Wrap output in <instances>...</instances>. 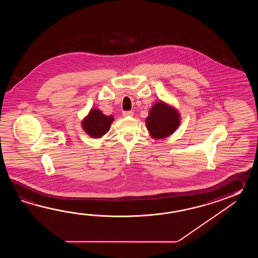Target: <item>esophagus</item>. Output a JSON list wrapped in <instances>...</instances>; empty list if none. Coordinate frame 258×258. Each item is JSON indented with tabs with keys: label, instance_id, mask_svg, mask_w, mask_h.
I'll return each mask as SVG.
<instances>
[{
	"label": "esophagus",
	"instance_id": "34e87169",
	"mask_svg": "<svg viewBox=\"0 0 258 258\" xmlns=\"http://www.w3.org/2000/svg\"><path fill=\"white\" fill-rule=\"evenodd\" d=\"M122 115L124 117H131L134 115V111L133 110H124V111H122Z\"/></svg>",
	"mask_w": 258,
	"mask_h": 258
}]
</instances>
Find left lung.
I'll return each mask as SVG.
<instances>
[{"label":"left lung","instance_id":"1","mask_svg":"<svg viewBox=\"0 0 258 258\" xmlns=\"http://www.w3.org/2000/svg\"><path fill=\"white\" fill-rule=\"evenodd\" d=\"M146 121L151 136L159 139L175 131L180 124V118L174 109L160 101L152 107Z\"/></svg>","mask_w":258,"mask_h":258}]
</instances>
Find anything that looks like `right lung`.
Here are the masks:
<instances>
[{
  "instance_id": "obj_1",
  "label": "right lung",
  "mask_w": 258,
  "mask_h": 258,
  "mask_svg": "<svg viewBox=\"0 0 258 258\" xmlns=\"http://www.w3.org/2000/svg\"><path fill=\"white\" fill-rule=\"evenodd\" d=\"M112 121V116L104 115L100 110L94 109L83 121V128L90 137L99 138L109 132Z\"/></svg>"
}]
</instances>
